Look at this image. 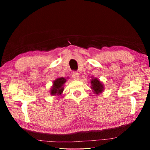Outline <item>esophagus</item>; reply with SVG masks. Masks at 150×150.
Wrapping results in <instances>:
<instances>
[{
    "label": "esophagus",
    "instance_id": "1",
    "mask_svg": "<svg viewBox=\"0 0 150 150\" xmlns=\"http://www.w3.org/2000/svg\"><path fill=\"white\" fill-rule=\"evenodd\" d=\"M72 78L74 80H78L79 78V74L77 72H73L72 75Z\"/></svg>",
    "mask_w": 150,
    "mask_h": 150
}]
</instances>
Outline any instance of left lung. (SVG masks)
<instances>
[{
    "label": "left lung",
    "instance_id": "obj_1",
    "mask_svg": "<svg viewBox=\"0 0 150 150\" xmlns=\"http://www.w3.org/2000/svg\"><path fill=\"white\" fill-rule=\"evenodd\" d=\"M91 85H92V87L91 88L93 90L94 92L96 94H99L102 92L103 90V85L102 83L100 82L99 80H98L96 78H93L92 80H91Z\"/></svg>",
    "mask_w": 150,
    "mask_h": 150
}]
</instances>
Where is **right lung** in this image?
<instances>
[{
    "label": "right lung",
    "mask_w": 150,
    "mask_h": 150,
    "mask_svg": "<svg viewBox=\"0 0 150 150\" xmlns=\"http://www.w3.org/2000/svg\"><path fill=\"white\" fill-rule=\"evenodd\" d=\"M65 82L66 79L63 77L58 78L56 80H55L52 90H51V94L52 95H60L63 92V85Z\"/></svg>",
    "instance_id": "1"
}]
</instances>
